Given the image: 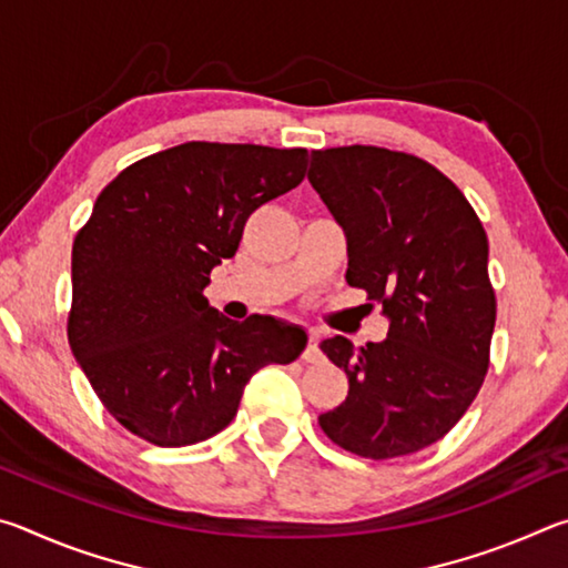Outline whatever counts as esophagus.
Returning a JSON list of instances; mask_svg holds the SVG:
<instances>
[{
    "label": "esophagus",
    "instance_id": "1",
    "mask_svg": "<svg viewBox=\"0 0 568 568\" xmlns=\"http://www.w3.org/2000/svg\"><path fill=\"white\" fill-rule=\"evenodd\" d=\"M318 343H321L318 331H313V328L307 331V345H305V351H303V361L305 363H318L323 358Z\"/></svg>",
    "mask_w": 568,
    "mask_h": 568
}]
</instances>
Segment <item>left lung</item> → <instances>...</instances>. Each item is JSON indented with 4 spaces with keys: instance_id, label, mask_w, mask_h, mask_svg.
I'll use <instances>...</instances> for the list:
<instances>
[{
    "instance_id": "8db88e82",
    "label": "left lung",
    "mask_w": 568,
    "mask_h": 568,
    "mask_svg": "<svg viewBox=\"0 0 568 568\" xmlns=\"http://www.w3.org/2000/svg\"><path fill=\"white\" fill-rule=\"evenodd\" d=\"M307 180L348 237L345 281L388 318L381 343H321L348 396L318 423L355 456L416 454L456 426L486 376L496 323L486 230L444 172L406 152L315 150Z\"/></svg>"
}]
</instances>
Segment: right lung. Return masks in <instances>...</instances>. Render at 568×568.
<instances>
[{
    "label": "right lung",
    "mask_w": 568,
    "mask_h": 568,
    "mask_svg": "<svg viewBox=\"0 0 568 568\" xmlns=\"http://www.w3.org/2000/svg\"><path fill=\"white\" fill-rule=\"evenodd\" d=\"M307 152L185 142L100 192L72 245L70 345L114 418L155 446L223 430L263 365L307 335L273 315L235 323L203 295L253 210L305 178Z\"/></svg>",
    "instance_id": "1"
}]
</instances>
